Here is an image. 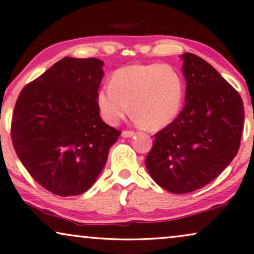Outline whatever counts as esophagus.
Wrapping results in <instances>:
<instances>
[{
    "mask_svg": "<svg viewBox=\"0 0 254 254\" xmlns=\"http://www.w3.org/2000/svg\"><path fill=\"white\" fill-rule=\"evenodd\" d=\"M134 134H136V132H134V131H131V130H124L123 132H122V137H123V138H130V137L134 136Z\"/></svg>",
    "mask_w": 254,
    "mask_h": 254,
    "instance_id": "1",
    "label": "esophagus"
}]
</instances>
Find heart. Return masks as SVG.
<instances>
[{"instance_id": "b5f03b06", "label": "heart", "mask_w": 254, "mask_h": 254, "mask_svg": "<svg viewBox=\"0 0 254 254\" xmlns=\"http://www.w3.org/2000/svg\"><path fill=\"white\" fill-rule=\"evenodd\" d=\"M185 83L170 65L147 64L123 67L101 88L97 102L104 120L117 124L131 113L151 129H160L174 121L184 101Z\"/></svg>"}]
</instances>
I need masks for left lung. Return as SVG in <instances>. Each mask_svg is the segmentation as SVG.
I'll use <instances>...</instances> for the list:
<instances>
[{
    "mask_svg": "<svg viewBox=\"0 0 254 254\" xmlns=\"http://www.w3.org/2000/svg\"><path fill=\"white\" fill-rule=\"evenodd\" d=\"M186 104L154 134L145 159L151 178L166 190H197L224 171L241 146L244 104L237 90L200 57L182 54Z\"/></svg>",
    "mask_w": 254,
    "mask_h": 254,
    "instance_id": "obj_1",
    "label": "left lung"
}]
</instances>
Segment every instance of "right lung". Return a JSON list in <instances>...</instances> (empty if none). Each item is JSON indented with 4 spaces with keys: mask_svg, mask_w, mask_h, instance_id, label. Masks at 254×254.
Segmentation results:
<instances>
[{
    "mask_svg": "<svg viewBox=\"0 0 254 254\" xmlns=\"http://www.w3.org/2000/svg\"><path fill=\"white\" fill-rule=\"evenodd\" d=\"M102 66L96 58L65 57L16 101L13 148L33 180L54 195H80L92 187L121 134L100 116Z\"/></svg>",
    "mask_w": 254,
    "mask_h": 254,
    "instance_id": "right-lung-1",
    "label": "right lung"
}]
</instances>
